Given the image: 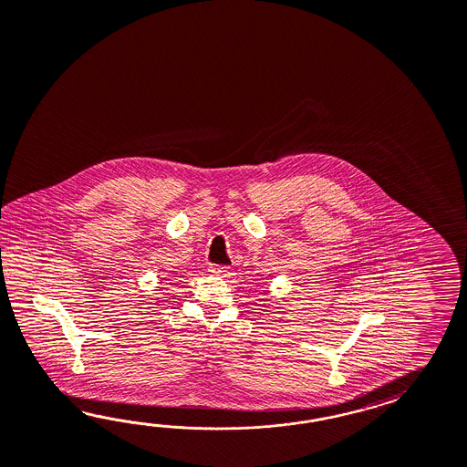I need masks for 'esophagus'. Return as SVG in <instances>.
<instances>
[{"label": "esophagus", "mask_w": 467, "mask_h": 467, "mask_svg": "<svg viewBox=\"0 0 467 467\" xmlns=\"http://www.w3.org/2000/svg\"><path fill=\"white\" fill-rule=\"evenodd\" d=\"M207 270L213 275H217V276H224L228 274V266H224V265H211Z\"/></svg>", "instance_id": "obj_1"}]
</instances>
